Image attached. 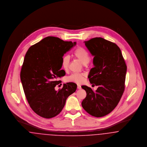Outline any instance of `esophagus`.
<instances>
[{
  "label": "esophagus",
  "instance_id": "obj_1",
  "mask_svg": "<svg viewBox=\"0 0 147 147\" xmlns=\"http://www.w3.org/2000/svg\"><path fill=\"white\" fill-rule=\"evenodd\" d=\"M77 88L78 89H81V86L80 85H77Z\"/></svg>",
  "mask_w": 147,
  "mask_h": 147
}]
</instances>
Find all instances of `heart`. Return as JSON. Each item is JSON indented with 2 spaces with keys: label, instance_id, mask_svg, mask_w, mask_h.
<instances>
[{
  "label": "heart",
  "instance_id": "1",
  "mask_svg": "<svg viewBox=\"0 0 147 147\" xmlns=\"http://www.w3.org/2000/svg\"><path fill=\"white\" fill-rule=\"evenodd\" d=\"M73 55L78 60L83 64H86L90 61V57L88 53L84 48L81 47H77L73 53ZM70 59L68 56H63L61 60L62 67L65 70H67L69 68ZM85 75L80 73H74L67 78V80L70 82H74L80 84L84 82L85 80Z\"/></svg>",
  "mask_w": 147,
  "mask_h": 147
}]
</instances>
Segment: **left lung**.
<instances>
[{"mask_svg": "<svg viewBox=\"0 0 147 147\" xmlns=\"http://www.w3.org/2000/svg\"><path fill=\"white\" fill-rule=\"evenodd\" d=\"M94 56L88 78L96 91L82 86L87 95L82 106L91 116L101 117L111 112L119 103L125 88L127 66L121 49L115 43L102 38L85 41Z\"/></svg>", "mask_w": 147, "mask_h": 147, "instance_id": "1", "label": "left lung"}]
</instances>
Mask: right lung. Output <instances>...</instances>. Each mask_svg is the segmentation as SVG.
Segmentation results:
<instances>
[{"instance_id": "right-lung-1", "label": "right lung", "mask_w": 147, "mask_h": 147, "mask_svg": "<svg viewBox=\"0 0 147 147\" xmlns=\"http://www.w3.org/2000/svg\"><path fill=\"white\" fill-rule=\"evenodd\" d=\"M76 44L47 36L31 46L25 54L21 81L29 106L41 117L51 118L59 115L67 97L76 90L77 85L73 82L65 84L57 91L55 90L61 83L57 78L65 75L61 70L62 57Z\"/></svg>"}]
</instances>
